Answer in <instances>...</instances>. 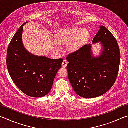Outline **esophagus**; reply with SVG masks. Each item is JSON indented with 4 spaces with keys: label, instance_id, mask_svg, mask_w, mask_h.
Returning <instances> with one entry per match:
<instances>
[{
    "label": "esophagus",
    "instance_id": "esophagus-1",
    "mask_svg": "<svg viewBox=\"0 0 128 128\" xmlns=\"http://www.w3.org/2000/svg\"><path fill=\"white\" fill-rule=\"evenodd\" d=\"M67 64H68V62H67L66 60H64L63 62H62V67H63V68H66V67L67 66Z\"/></svg>",
    "mask_w": 128,
    "mask_h": 128
}]
</instances>
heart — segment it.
Returning <instances> with one entry per match:
<instances>
[{"mask_svg":"<svg viewBox=\"0 0 128 128\" xmlns=\"http://www.w3.org/2000/svg\"><path fill=\"white\" fill-rule=\"evenodd\" d=\"M88 36L86 30L80 28H70L62 29L56 34L54 47L56 51L60 50V45H67L69 51L74 52L78 50L85 42Z\"/></svg>","mask_w":128,"mask_h":128,"instance_id":"obj_1","label":"heart"}]
</instances>
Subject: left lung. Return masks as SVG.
I'll list each match as a JSON object with an SVG mask.
<instances>
[{
    "label": "left lung",
    "instance_id": "1",
    "mask_svg": "<svg viewBox=\"0 0 128 128\" xmlns=\"http://www.w3.org/2000/svg\"><path fill=\"white\" fill-rule=\"evenodd\" d=\"M98 42L103 45L98 57L92 56L91 44L84 45L66 56L68 79L74 92L82 98H96L105 94L118 77L120 50L115 38L104 26L93 39V43Z\"/></svg>",
    "mask_w": 128,
    "mask_h": 128
}]
</instances>
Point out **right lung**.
I'll use <instances>...</instances> for the list:
<instances>
[{
    "label": "right lung",
    "instance_id": "obj_1",
    "mask_svg": "<svg viewBox=\"0 0 128 128\" xmlns=\"http://www.w3.org/2000/svg\"><path fill=\"white\" fill-rule=\"evenodd\" d=\"M25 24L10 40L7 50V66L13 81L21 92L29 96L40 98L50 92L63 60H54L28 52L22 42Z\"/></svg>",
    "mask_w": 128,
    "mask_h": 128
}]
</instances>
